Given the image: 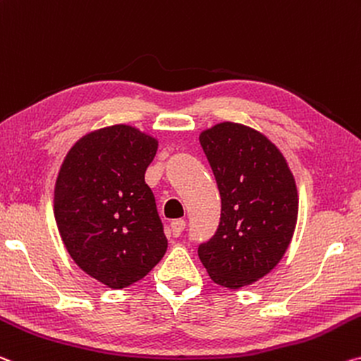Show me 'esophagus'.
Instances as JSON below:
<instances>
[{
	"mask_svg": "<svg viewBox=\"0 0 361 361\" xmlns=\"http://www.w3.org/2000/svg\"><path fill=\"white\" fill-rule=\"evenodd\" d=\"M185 228H186V221L183 219H176L170 223V230L175 238H178L180 234L185 231Z\"/></svg>",
	"mask_w": 361,
	"mask_h": 361,
	"instance_id": "obj_1",
	"label": "esophagus"
}]
</instances>
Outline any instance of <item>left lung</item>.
I'll use <instances>...</instances> for the list:
<instances>
[{
  "mask_svg": "<svg viewBox=\"0 0 361 361\" xmlns=\"http://www.w3.org/2000/svg\"><path fill=\"white\" fill-rule=\"evenodd\" d=\"M221 197L214 236L197 247L210 278L239 289L270 273L293 239L299 199L283 154L254 128L223 122L199 136Z\"/></svg>",
  "mask_w": 361,
  "mask_h": 361,
  "instance_id": "obj_1",
  "label": "left lung"
}]
</instances>
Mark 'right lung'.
<instances>
[{"mask_svg":"<svg viewBox=\"0 0 361 361\" xmlns=\"http://www.w3.org/2000/svg\"><path fill=\"white\" fill-rule=\"evenodd\" d=\"M156 151V138L114 125L77 141L57 175L54 216L67 252L111 289L140 281L167 250L145 181Z\"/></svg>","mask_w":361,"mask_h":361,"instance_id":"1","label":"right lung"}]
</instances>
